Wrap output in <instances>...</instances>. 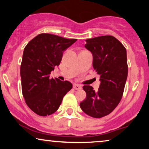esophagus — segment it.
I'll return each mask as SVG.
<instances>
[{"label": "esophagus", "mask_w": 149, "mask_h": 149, "mask_svg": "<svg viewBox=\"0 0 149 149\" xmlns=\"http://www.w3.org/2000/svg\"><path fill=\"white\" fill-rule=\"evenodd\" d=\"M73 88H74V89H77V90H79V89H81V88H82V86H81V85L79 84H75L73 85Z\"/></svg>", "instance_id": "esophagus-1"}]
</instances>
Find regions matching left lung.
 I'll list each match as a JSON object with an SVG mask.
<instances>
[{"mask_svg": "<svg viewBox=\"0 0 149 149\" xmlns=\"http://www.w3.org/2000/svg\"><path fill=\"white\" fill-rule=\"evenodd\" d=\"M85 47L93 56V67L100 76L97 91L84 85L86 98L80 103L87 115L101 118L117 107L123 95L127 77V52L121 42L113 36H101L85 40Z\"/></svg>", "mask_w": 149, "mask_h": 149, "instance_id": "8db88e82", "label": "left lung"}]
</instances>
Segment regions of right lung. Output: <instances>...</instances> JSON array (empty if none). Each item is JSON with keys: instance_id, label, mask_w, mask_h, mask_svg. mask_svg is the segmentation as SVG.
I'll list each match as a JSON object with an SVG mask.
<instances>
[{"instance_id": "1", "label": "right lung", "mask_w": 149, "mask_h": 149, "mask_svg": "<svg viewBox=\"0 0 149 149\" xmlns=\"http://www.w3.org/2000/svg\"><path fill=\"white\" fill-rule=\"evenodd\" d=\"M77 40L42 33L24 48L20 66L22 93L26 104L37 115L54 113L72 89L70 82L50 79L49 74L55 66L60 65L63 52Z\"/></svg>"}]
</instances>
